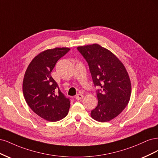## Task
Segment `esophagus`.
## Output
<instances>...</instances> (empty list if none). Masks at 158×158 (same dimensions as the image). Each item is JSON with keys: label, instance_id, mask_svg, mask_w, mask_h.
Masks as SVG:
<instances>
[{"label": "esophagus", "instance_id": "obj_1", "mask_svg": "<svg viewBox=\"0 0 158 158\" xmlns=\"http://www.w3.org/2000/svg\"><path fill=\"white\" fill-rule=\"evenodd\" d=\"M83 95L81 94H78L77 96H75V99L77 100L83 99Z\"/></svg>", "mask_w": 158, "mask_h": 158}]
</instances>
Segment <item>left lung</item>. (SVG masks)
<instances>
[{
    "mask_svg": "<svg viewBox=\"0 0 158 158\" xmlns=\"http://www.w3.org/2000/svg\"><path fill=\"white\" fill-rule=\"evenodd\" d=\"M78 51L88 63L96 90L98 105L91 111L92 118L99 122L115 118L128 104L131 84L123 64L115 56L97 44L79 47Z\"/></svg>",
    "mask_w": 158,
    "mask_h": 158,
    "instance_id": "1",
    "label": "left lung"
}]
</instances>
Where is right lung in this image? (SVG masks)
Segmentation results:
<instances>
[{
    "label": "right lung",
    "mask_w": 158,
    "mask_h": 158,
    "mask_svg": "<svg viewBox=\"0 0 158 158\" xmlns=\"http://www.w3.org/2000/svg\"><path fill=\"white\" fill-rule=\"evenodd\" d=\"M69 50L56 48L40 53L29 64L24 75L25 101L35 114L49 121L62 119L69 111L70 99L61 92L51 72L58 60Z\"/></svg>",
    "instance_id": "obj_1"
}]
</instances>
